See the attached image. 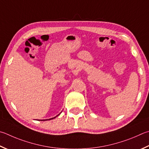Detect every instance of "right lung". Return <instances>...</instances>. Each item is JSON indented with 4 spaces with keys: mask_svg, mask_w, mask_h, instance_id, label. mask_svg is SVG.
Masks as SVG:
<instances>
[{
    "mask_svg": "<svg viewBox=\"0 0 149 149\" xmlns=\"http://www.w3.org/2000/svg\"><path fill=\"white\" fill-rule=\"evenodd\" d=\"M61 113H59V114L57 115V116H58L59 115H60ZM57 116H56V117H57ZM56 117H53V118H49V119H44V120H41V121H45V120H51V119H53V118H55Z\"/></svg>",
    "mask_w": 149,
    "mask_h": 149,
    "instance_id": "right-lung-1",
    "label": "right lung"
}]
</instances>
